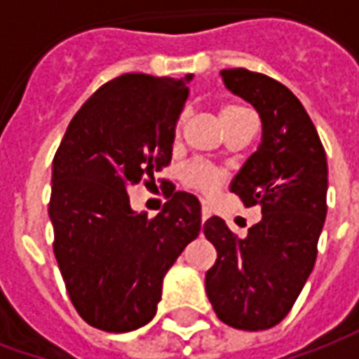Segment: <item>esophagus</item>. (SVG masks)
<instances>
[{"instance_id": "obj_1", "label": "esophagus", "mask_w": 359, "mask_h": 359, "mask_svg": "<svg viewBox=\"0 0 359 359\" xmlns=\"http://www.w3.org/2000/svg\"><path fill=\"white\" fill-rule=\"evenodd\" d=\"M210 217V210H208V208H205V205H203L202 208V223L203 221H205V219Z\"/></svg>"}]
</instances>
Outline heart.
Here are the masks:
<instances>
[{"mask_svg":"<svg viewBox=\"0 0 359 359\" xmlns=\"http://www.w3.org/2000/svg\"><path fill=\"white\" fill-rule=\"evenodd\" d=\"M241 113H246V109H244V107H234V105H231V107L223 109L221 118L234 117V115H241ZM180 125H182V121H179V125H177V133L180 130ZM184 177H187V180L192 187L198 188V190H203V192L215 190V188L223 182V179H225V175H223V171H221L219 167H215V165L211 163H205V161H194V163L188 165Z\"/></svg>","mask_w":359,"mask_h":359,"instance_id":"obj_1","label":"heart"}]
</instances>
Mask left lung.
Instances as JSON below:
<instances>
[{
	"label": "left lung",
	"mask_w": 359,
	"mask_h": 359,
	"mask_svg": "<svg viewBox=\"0 0 359 359\" xmlns=\"http://www.w3.org/2000/svg\"><path fill=\"white\" fill-rule=\"evenodd\" d=\"M225 86L262 117V144L231 182L262 221L238 238L221 217L203 223L217 262L205 273V292L217 317L241 331L280 323L316 265L327 215V157L300 100L267 74L221 71Z\"/></svg>",
	"instance_id": "obj_1"
}]
</instances>
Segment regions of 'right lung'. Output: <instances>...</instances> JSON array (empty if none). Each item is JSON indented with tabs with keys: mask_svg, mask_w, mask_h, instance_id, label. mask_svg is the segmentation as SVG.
I'll list each match as a JSON object with an SVG mask.
<instances>
[{
	"mask_svg": "<svg viewBox=\"0 0 359 359\" xmlns=\"http://www.w3.org/2000/svg\"><path fill=\"white\" fill-rule=\"evenodd\" d=\"M184 79L121 74L76 111L53 157V254L79 316L107 332L151 321L163 277L202 229V208L167 184L156 217L130 210L126 190L171 163Z\"/></svg>",
	"mask_w": 359,
	"mask_h": 359,
	"instance_id": "obj_1",
	"label": "right lung"
}]
</instances>
